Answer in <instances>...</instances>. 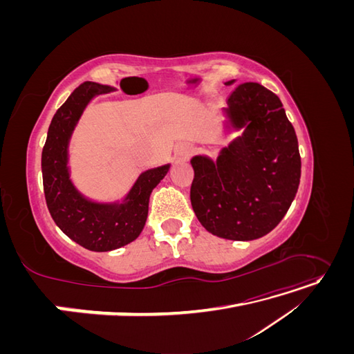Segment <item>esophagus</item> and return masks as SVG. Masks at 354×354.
Instances as JSON below:
<instances>
[{
	"mask_svg": "<svg viewBox=\"0 0 354 354\" xmlns=\"http://www.w3.org/2000/svg\"><path fill=\"white\" fill-rule=\"evenodd\" d=\"M190 153H192V147L187 146V145H180V146L176 149V155H177L180 159H187Z\"/></svg>",
	"mask_w": 354,
	"mask_h": 354,
	"instance_id": "obj_1",
	"label": "esophagus"
}]
</instances>
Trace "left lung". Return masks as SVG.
Returning a JSON list of instances; mask_svg holds the SVG:
<instances>
[{"label": "left lung", "mask_w": 354, "mask_h": 354, "mask_svg": "<svg viewBox=\"0 0 354 354\" xmlns=\"http://www.w3.org/2000/svg\"><path fill=\"white\" fill-rule=\"evenodd\" d=\"M227 104L233 121L246 124V130L224 149L217 164L203 156L192 159L190 202L209 233L252 241L272 232L291 207L301 156L294 127L273 91L243 82L230 93Z\"/></svg>", "instance_id": "left-lung-1"}]
</instances>
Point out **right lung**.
<instances>
[{
  "instance_id": "1",
  "label": "right lung",
  "mask_w": 354,
  "mask_h": 354,
  "mask_svg": "<svg viewBox=\"0 0 354 354\" xmlns=\"http://www.w3.org/2000/svg\"><path fill=\"white\" fill-rule=\"evenodd\" d=\"M109 87L85 81L55 113L42 147V185L48 211L59 229L90 251H112L133 242L142 233L152 190L169 165L149 169L136 181L122 205H100L82 198L72 186L68 173V142L82 109L93 95Z\"/></svg>"
}]
</instances>
